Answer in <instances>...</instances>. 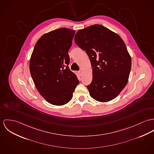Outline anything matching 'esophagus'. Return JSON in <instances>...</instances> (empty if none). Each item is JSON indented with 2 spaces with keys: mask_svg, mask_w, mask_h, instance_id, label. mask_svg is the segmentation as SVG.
<instances>
[{
  "mask_svg": "<svg viewBox=\"0 0 154 154\" xmlns=\"http://www.w3.org/2000/svg\"><path fill=\"white\" fill-rule=\"evenodd\" d=\"M79 74H80V75H82V74H83V70H80V71H79Z\"/></svg>",
  "mask_w": 154,
  "mask_h": 154,
  "instance_id": "34e87169",
  "label": "esophagus"
}]
</instances>
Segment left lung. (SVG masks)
Segmentation results:
<instances>
[{"label": "left lung", "mask_w": 154, "mask_h": 154, "mask_svg": "<svg viewBox=\"0 0 154 154\" xmlns=\"http://www.w3.org/2000/svg\"><path fill=\"white\" fill-rule=\"evenodd\" d=\"M74 42L90 57L93 80L87 85L90 96L100 102L117 97L128 81L131 58L125 43L106 27L94 24L79 30Z\"/></svg>", "instance_id": "left-lung-1"}]
</instances>
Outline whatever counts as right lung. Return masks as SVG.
I'll use <instances>...</instances> for the list:
<instances>
[{
  "label": "right lung",
  "instance_id": "1",
  "mask_svg": "<svg viewBox=\"0 0 154 154\" xmlns=\"http://www.w3.org/2000/svg\"><path fill=\"white\" fill-rule=\"evenodd\" d=\"M75 31L60 28L42 35L32 54L29 69L35 87L48 103H68L79 81L68 65Z\"/></svg>",
  "mask_w": 154,
  "mask_h": 154
}]
</instances>
